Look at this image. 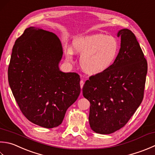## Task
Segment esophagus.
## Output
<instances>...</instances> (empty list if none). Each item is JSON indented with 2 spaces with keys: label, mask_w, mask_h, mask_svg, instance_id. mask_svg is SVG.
<instances>
[{
  "label": "esophagus",
  "mask_w": 155,
  "mask_h": 155,
  "mask_svg": "<svg viewBox=\"0 0 155 155\" xmlns=\"http://www.w3.org/2000/svg\"><path fill=\"white\" fill-rule=\"evenodd\" d=\"M80 85H81V88L82 89V88H83V85H84V81L83 80H81L80 81Z\"/></svg>",
  "instance_id": "obj_1"
}]
</instances>
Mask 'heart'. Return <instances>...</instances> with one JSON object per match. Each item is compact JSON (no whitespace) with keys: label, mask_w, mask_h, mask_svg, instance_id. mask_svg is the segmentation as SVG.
Segmentation results:
<instances>
[{"label":"heart","mask_w":155,"mask_h":155,"mask_svg":"<svg viewBox=\"0 0 155 155\" xmlns=\"http://www.w3.org/2000/svg\"><path fill=\"white\" fill-rule=\"evenodd\" d=\"M71 48L65 50L66 58L71 60L74 51L81 54L80 66L89 74L102 73L113 64L119 52L117 39L111 35L97 33L80 36L72 40Z\"/></svg>","instance_id":"1"}]
</instances>
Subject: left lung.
I'll return each instance as SVG.
<instances>
[{
  "label": "left lung",
  "mask_w": 155,
  "mask_h": 155,
  "mask_svg": "<svg viewBox=\"0 0 155 155\" xmlns=\"http://www.w3.org/2000/svg\"><path fill=\"white\" fill-rule=\"evenodd\" d=\"M120 49L110 68L91 76L84 83L83 96L90 102L91 128L101 134L122 128L144 97L147 62L135 35L128 29L117 32Z\"/></svg>",
  "instance_id": "8db88e82"
}]
</instances>
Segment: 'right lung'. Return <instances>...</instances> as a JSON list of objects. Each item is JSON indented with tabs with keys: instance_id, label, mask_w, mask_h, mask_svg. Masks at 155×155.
Listing matches in <instances>:
<instances>
[{
	"instance_id": "1",
	"label": "right lung",
	"mask_w": 155,
	"mask_h": 155,
	"mask_svg": "<svg viewBox=\"0 0 155 155\" xmlns=\"http://www.w3.org/2000/svg\"><path fill=\"white\" fill-rule=\"evenodd\" d=\"M60 39L41 28H27L13 45L8 68L9 86L23 114L46 128L62 124L80 95V77L60 71Z\"/></svg>"
}]
</instances>
